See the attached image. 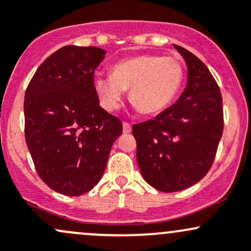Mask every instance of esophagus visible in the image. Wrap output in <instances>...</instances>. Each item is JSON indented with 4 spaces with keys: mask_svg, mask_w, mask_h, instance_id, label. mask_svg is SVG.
<instances>
[{
    "mask_svg": "<svg viewBox=\"0 0 251 251\" xmlns=\"http://www.w3.org/2000/svg\"><path fill=\"white\" fill-rule=\"evenodd\" d=\"M131 131V126L128 122H123V133L128 134Z\"/></svg>",
    "mask_w": 251,
    "mask_h": 251,
    "instance_id": "34e87169",
    "label": "esophagus"
}]
</instances>
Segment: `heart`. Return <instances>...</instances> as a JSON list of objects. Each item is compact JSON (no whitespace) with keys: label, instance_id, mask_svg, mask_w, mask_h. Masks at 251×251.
<instances>
[{"label":"heart","instance_id":"1","mask_svg":"<svg viewBox=\"0 0 251 251\" xmlns=\"http://www.w3.org/2000/svg\"><path fill=\"white\" fill-rule=\"evenodd\" d=\"M183 68L176 58L159 55H137L112 64L110 76H96L94 90L104 109L121 106L129 90V100L142 115H157L168 107L178 93Z\"/></svg>","mask_w":251,"mask_h":251}]
</instances>
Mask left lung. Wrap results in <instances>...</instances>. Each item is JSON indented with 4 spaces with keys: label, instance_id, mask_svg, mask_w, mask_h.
I'll return each instance as SVG.
<instances>
[{
    "label": "left lung",
    "instance_id": "8db88e82",
    "mask_svg": "<svg viewBox=\"0 0 251 251\" xmlns=\"http://www.w3.org/2000/svg\"><path fill=\"white\" fill-rule=\"evenodd\" d=\"M188 67V83L154 120L133 126L136 159L148 184L164 193L191 187L212 168L224 129L220 88L204 63L174 45Z\"/></svg>",
    "mask_w": 251,
    "mask_h": 251
}]
</instances>
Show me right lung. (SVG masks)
<instances>
[{
	"instance_id": "1",
	"label": "right lung",
	"mask_w": 251,
	"mask_h": 251,
	"mask_svg": "<svg viewBox=\"0 0 251 251\" xmlns=\"http://www.w3.org/2000/svg\"><path fill=\"white\" fill-rule=\"evenodd\" d=\"M106 51L66 45L43 62L25 92V139L34 168L51 189L90 191L104 174L122 121L99 105L94 71Z\"/></svg>"
}]
</instances>
